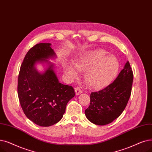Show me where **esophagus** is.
I'll return each instance as SVG.
<instances>
[{
	"label": "esophagus",
	"mask_w": 152,
	"mask_h": 152,
	"mask_svg": "<svg viewBox=\"0 0 152 152\" xmlns=\"http://www.w3.org/2000/svg\"><path fill=\"white\" fill-rule=\"evenodd\" d=\"M75 94L77 95H79V94H80L82 93V90L78 87H75Z\"/></svg>",
	"instance_id": "1"
}]
</instances>
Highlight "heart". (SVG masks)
Segmentation results:
<instances>
[{
  "mask_svg": "<svg viewBox=\"0 0 152 152\" xmlns=\"http://www.w3.org/2000/svg\"><path fill=\"white\" fill-rule=\"evenodd\" d=\"M105 50H95L83 54L74 62L75 69L85 72L84 80L90 88L102 89L110 85L117 76L120 64L116 57L109 55ZM66 73L72 77L77 75L71 66L66 67Z\"/></svg>",
  "mask_w": 152,
  "mask_h": 152,
  "instance_id": "b5f03b06",
  "label": "heart"
}]
</instances>
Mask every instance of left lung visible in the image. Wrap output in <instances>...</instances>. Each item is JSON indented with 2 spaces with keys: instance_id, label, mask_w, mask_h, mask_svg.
<instances>
[{
  "instance_id": "left-lung-1",
  "label": "left lung",
  "mask_w": 152,
  "mask_h": 152,
  "mask_svg": "<svg viewBox=\"0 0 152 152\" xmlns=\"http://www.w3.org/2000/svg\"><path fill=\"white\" fill-rule=\"evenodd\" d=\"M133 72L129 61L115 80L106 88L91 92L90 106L85 110L92 123L104 126L117 119L124 110L131 95Z\"/></svg>"
}]
</instances>
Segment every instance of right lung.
Instances as JSON below:
<instances>
[{"label":"right lung","mask_w":152,"mask_h":152,"mask_svg":"<svg viewBox=\"0 0 152 152\" xmlns=\"http://www.w3.org/2000/svg\"><path fill=\"white\" fill-rule=\"evenodd\" d=\"M50 43H39L26 53L18 78V96L26 116L42 127L53 126L63 117L69 101L75 96L72 86L59 82L51 65L44 74L34 68L38 61L55 56Z\"/></svg>","instance_id":"1"}]
</instances>
